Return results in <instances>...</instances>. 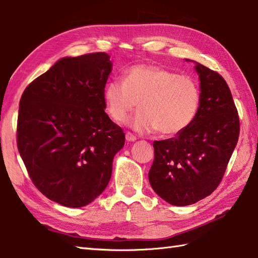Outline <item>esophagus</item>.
<instances>
[{
  "mask_svg": "<svg viewBox=\"0 0 258 258\" xmlns=\"http://www.w3.org/2000/svg\"><path fill=\"white\" fill-rule=\"evenodd\" d=\"M125 140L133 142V141L137 140V137L135 135L131 134V133H125Z\"/></svg>",
  "mask_w": 258,
  "mask_h": 258,
  "instance_id": "1",
  "label": "esophagus"
}]
</instances>
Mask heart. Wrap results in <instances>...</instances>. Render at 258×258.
<instances>
[{
    "label": "heart",
    "mask_w": 258,
    "mask_h": 258,
    "mask_svg": "<svg viewBox=\"0 0 258 258\" xmlns=\"http://www.w3.org/2000/svg\"><path fill=\"white\" fill-rule=\"evenodd\" d=\"M106 109L120 121L139 102L129 124L141 133L163 137L182 134L196 120L201 106V90L188 76L153 65H135L124 72L123 82L111 81L104 90Z\"/></svg>",
    "instance_id": "b5f03b06"
}]
</instances>
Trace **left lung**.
<instances>
[{
  "label": "left lung",
  "mask_w": 258,
  "mask_h": 258,
  "mask_svg": "<svg viewBox=\"0 0 258 258\" xmlns=\"http://www.w3.org/2000/svg\"><path fill=\"white\" fill-rule=\"evenodd\" d=\"M194 64L201 90L198 116L182 134L153 142L149 171L153 191L175 207L197 203L219 186L239 136L237 109L224 78Z\"/></svg>",
  "instance_id": "left-lung-1"
}]
</instances>
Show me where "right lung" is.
Masks as SVG:
<instances>
[{
    "label": "right lung",
    "instance_id": "add662e5",
    "mask_svg": "<svg viewBox=\"0 0 258 258\" xmlns=\"http://www.w3.org/2000/svg\"><path fill=\"white\" fill-rule=\"evenodd\" d=\"M111 71L106 53L64 57L21 97V158L38 190L64 207H85L104 192L124 146L122 129L105 112Z\"/></svg>",
    "mask_w": 258,
    "mask_h": 258
}]
</instances>
